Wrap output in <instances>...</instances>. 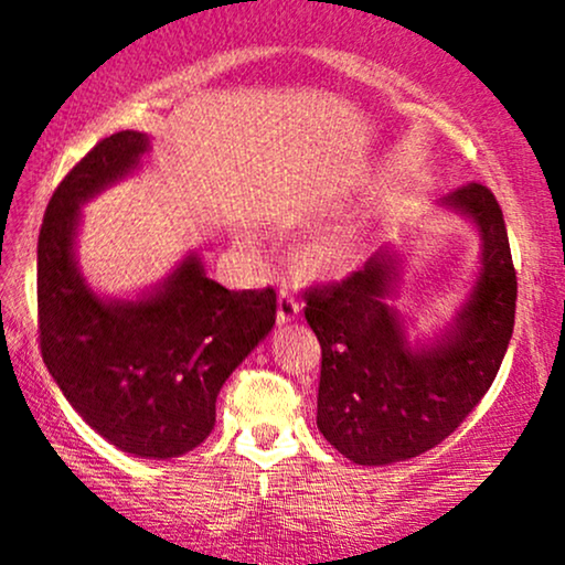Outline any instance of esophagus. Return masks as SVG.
Listing matches in <instances>:
<instances>
[{"mask_svg": "<svg viewBox=\"0 0 565 565\" xmlns=\"http://www.w3.org/2000/svg\"><path fill=\"white\" fill-rule=\"evenodd\" d=\"M300 316V303L298 298L292 296L290 290H280V300H277V321L280 323H288V321H296Z\"/></svg>", "mask_w": 565, "mask_h": 565, "instance_id": "34e87169", "label": "esophagus"}]
</instances>
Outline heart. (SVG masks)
Wrapping results in <instances>:
<instances>
[{"label":"heart","mask_w":565,"mask_h":565,"mask_svg":"<svg viewBox=\"0 0 565 565\" xmlns=\"http://www.w3.org/2000/svg\"><path fill=\"white\" fill-rule=\"evenodd\" d=\"M360 252V236L354 231H334L306 246L303 267L313 275H342L354 265Z\"/></svg>","instance_id":"heart-1"}]
</instances>
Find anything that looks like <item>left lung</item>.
<instances>
[{
  "mask_svg": "<svg viewBox=\"0 0 565 565\" xmlns=\"http://www.w3.org/2000/svg\"><path fill=\"white\" fill-rule=\"evenodd\" d=\"M439 205L481 234V273L450 327L412 347L385 303L398 280L388 246L342 282L306 292V321L321 344L319 431L358 466H388L431 450L491 388L514 331L516 273L504 215L483 184H462Z\"/></svg>",
  "mask_w": 565,
  "mask_h": 565,
  "instance_id": "left-lung-1",
  "label": "left lung"
}]
</instances>
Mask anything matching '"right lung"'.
<instances>
[{
	"instance_id": "1",
	"label": "right lung",
	"mask_w": 565,
	"mask_h": 565,
	"mask_svg": "<svg viewBox=\"0 0 565 565\" xmlns=\"http://www.w3.org/2000/svg\"><path fill=\"white\" fill-rule=\"evenodd\" d=\"M146 151V134H113L53 192L38 236V334L53 381L99 437L167 460L211 435L215 398L273 331L277 296L226 290L195 254L136 300L89 288L74 254L79 207L138 169Z\"/></svg>"
}]
</instances>
